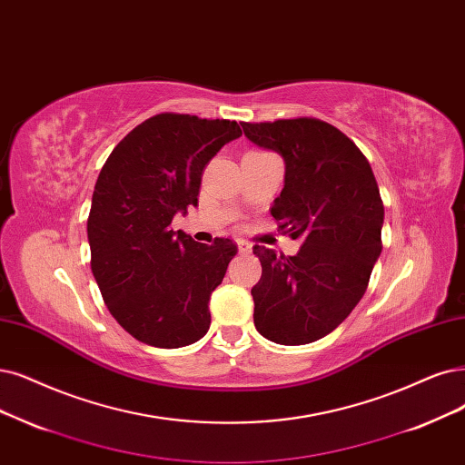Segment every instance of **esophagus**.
I'll list each match as a JSON object with an SVG mask.
<instances>
[{
    "label": "esophagus",
    "instance_id": "1",
    "mask_svg": "<svg viewBox=\"0 0 465 465\" xmlns=\"http://www.w3.org/2000/svg\"><path fill=\"white\" fill-rule=\"evenodd\" d=\"M237 249H239V252H249L251 251V243L245 242V239H237Z\"/></svg>",
    "mask_w": 465,
    "mask_h": 465
}]
</instances>
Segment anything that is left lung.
<instances>
[{"label":"left lung","instance_id":"8db88e82","mask_svg":"<svg viewBox=\"0 0 465 465\" xmlns=\"http://www.w3.org/2000/svg\"><path fill=\"white\" fill-rule=\"evenodd\" d=\"M242 126L252 143L283 157L285 185L270 213L302 242L295 256L252 247L262 264L251 289L254 328L278 345H306L331 333L366 293L383 249L380 187L362 151L323 120Z\"/></svg>","mask_w":465,"mask_h":465}]
</instances>
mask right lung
<instances>
[{"label":"right lung","instance_id":"add662e5","mask_svg":"<svg viewBox=\"0 0 465 465\" xmlns=\"http://www.w3.org/2000/svg\"><path fill=\"white\" fill-rule=\"evenodd\" d=\"M242 135L235 120L161 113L103 164L88 216L92 272L113 318L137 341L180 349L211 328L209 301L237 247L197 243L172 218L197 206L204 166Z\"/></svg>","mask_w":465,"mask_h":465}]
</instances>
